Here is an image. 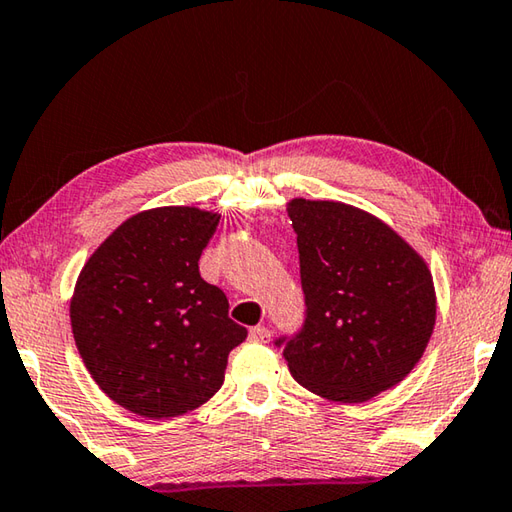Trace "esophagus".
<instances>
[{
	"label": "esophagus",
	"instance_id": "1",
	"mask_svg": "<svg viewBox=\"0 0 512 512\" xmlns=\"http://www.w3.org/2000/svg\"><path fill=\"white\" fill-rule=\"evenodd\" d=\"M249 339L256 344H267L272 339V330L265 326H254L249 330Z\"/></svg>",
	"mask_w": 512,
	"mask_h": 512
}]
</instances>
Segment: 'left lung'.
Here are the masks:
<instances>
[{
    "label": "left lung",
    "mask_w": 512,
    "mask_h": 512,
    "mask_svg": "<svg viewBox=\"0 0 512 512\" xmlns=\"http://www.w3.org/2000/svg\"><path fill=\"white\" fill-rule=\"evenodd\" d=\"M285 206L308 306L306 326L283 348L292 378L342 405L380 396L414 371L432 339V272L378 215L306 197Z\"/></svg>",
    "instance_id": "1"
}]
</instances>
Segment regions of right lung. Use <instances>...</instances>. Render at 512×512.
I'll list each match as a JSON object with an SVG mask.
<instances>
[{"instance_id": "1", "label": "right lung", "mask_w": 512, "mask_h": 512, "mask_svg": "<svg viewBox=\"0 0 512 512\" xmlns=\"http://www.w3.org/2000/svg\"><path fill=\"white\" fill-rule=\"evenodd\" d=\"M218 211L155 206L123 220L80 270L69 301L85 369L107 398L143 418H177L220 391L247 328L200 276Z\"/></svg>"}]
</instances>
